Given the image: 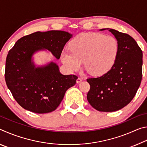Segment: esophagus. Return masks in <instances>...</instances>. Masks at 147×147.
I'll list each match as a JSON object with an SVG mask.
<instances>
[{"label":"esophagus","instance_id":"1","mask_svg":"<svg viewBox=\"0 0 147 147\" xmlns=\"http://www.w3.org/2000/svg\"><path fill=\"white\" fill-rule=\"evenodd\" d=\"M82 81V79L81 78H80V77H78V79L76 80V82L77 83H80Z\"/></svg>","mask_w":147,"mask_h":147}]
</instances>
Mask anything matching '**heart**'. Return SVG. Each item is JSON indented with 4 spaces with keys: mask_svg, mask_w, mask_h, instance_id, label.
Returning <instances> with one entry per match:
<instances>
[{
    "mask_svg": "<svg viewBox=\"0 0 147 147\" xmlns=\"http://www.w3.org/2000/svg\"><path fill=\"white\" fill-rule=\"evenodd\" d=\"M71 50L62 51L61 59L70 71H78L83 62L85 68L93 75L108 73L115 65L119 52L115 38L95 32L82 33L70 43Z\"/></svg>",
    "mask_w": 147,
    "mask_h": 147,
    "instance_id": "obj_1",
    "label": "heart"
}]
</instances>
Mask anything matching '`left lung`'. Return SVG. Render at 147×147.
Returning a JSON list of instances; mask_svg holds the SVG:
<instances>
[{"label":"left lung","instance_id":"obj_1","mask_svg":"<svg viewBox=\"0 0 147 147\" xmlns=\"http://www.w3.org/2000/svg\"><path fill=\"white\" fill-rule=\"evenodd\" d=\"M107 29L119 42L117 58L108 73L87 79L90 85L87 98L96 110L111 112L128 105L136 95L142 79L143 53L130 35Z\"/></svg>","mask_w":147,"mask_h":147}]
</instances>
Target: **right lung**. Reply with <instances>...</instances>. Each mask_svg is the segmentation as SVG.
I'll use <instances>...</instances> for the list:
<instances>
[{"mask_svg": "<svg viewBox=\"0 0 147 147\" xmlns=\"http://www.w3.org/2000/svg\"><path fill=\"white\" fill-rule=\"evenodd\" d=\"M72 34L61 30L36 32L19 39L7 55L5 80L17 103L26 110L47 113L55 110L66 91L75 85L76 75H63L53 61L36 67L32 57L47 49L57 59Z\"/></svg>", "mask_w": 147, "mask_h": 147, "instance_id": "right-lung-1", "label": "right lung"}]
</instances>
